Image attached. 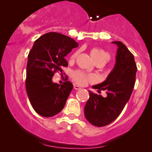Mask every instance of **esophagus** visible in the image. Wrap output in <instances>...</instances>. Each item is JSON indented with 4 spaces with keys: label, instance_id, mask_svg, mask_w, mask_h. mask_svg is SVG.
I'll use <instances>...</instances> for the list:
<instances>
[{
    "label": "esophagus",
    "instance_id": "obj_1",
    "mask_svg": "<svg viewBox=\"0 0 152 152\" xmlns=\"http://www.w3.org/2000/svg\"><path fill=\"white\" fill-rule=\"evenodd\" d=\"M74 89H76V90H79L81 88V86H78V85H76V84L74 85Z\"/></svg>",
    "mask_w": 152,
    "mask_h": 152
}]
</instances>
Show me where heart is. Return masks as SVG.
<instances>
[{
	"mask_svg": "<svg viewBox=\"0 0 152 152\" xmlns=\"http://www.w3.org/2000/svg\"><path fill=\"white\" fill-rule=\"evenodd\" d=\"M91 55L92 58L95 61L99 60H105L108 61L109 59V55L107 52L105 50L102 49V48L96 47V48H92L91 50ZM77 56V52L73 53L71 55V58L74 59ZM73 78L79 84H85L87 82L89 81H92L94 79V77L91 75H87L85 73L82 72L81 71H76L73 74Z\"/></svg>",
	"mask_w": 152,
	"mask_h": 152,
	"instance_id": "1",
	"label": "heart"
}]
</instances>
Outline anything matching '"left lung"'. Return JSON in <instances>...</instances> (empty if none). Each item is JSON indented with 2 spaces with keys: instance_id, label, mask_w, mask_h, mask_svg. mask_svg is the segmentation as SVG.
Wrapping results in <instances>:
<instances>
[{
  "instance_id": "1",
  "label": "left lung",
  "mask_w": 152,
  "mask_h": 152,
  "mask_svg": "<svg viewBox=\"0 0 152 152\" xmlns=\"http://www.w3.org/2000/svg\"><path fill=\"white\" fill-rule=\"evenodd\" d=\"M118 46L116 64L106 79L94 88L106 91L107 96L89 91V99L84 107L87 121L98 127L104 126L119 116L129 100L136 81L137 67L134 56L120 41H113Z\"/></svg>"
}]
</instances>
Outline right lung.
<instances>
[{
	"instance_id": "right-lung-1",
	"label": "right lung",
	"mask_w": 152,
	"mask_h": 152,
	"mask_svg": "<svg viewBox=\"0 0 152 152\" xmlns=\"http://www.w3.org/2000/svg\"><path fill=\"white\" fill-rule=\"evenodd\" d=\"M78 46L71 38L56 32L43 35L34 42L28 56L26 88L31 106L41 116L51 117L64 109L73 84L67 81L59 85L52 78L68 66L64 58Z\"/></svg>"
}]
</instances>
